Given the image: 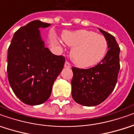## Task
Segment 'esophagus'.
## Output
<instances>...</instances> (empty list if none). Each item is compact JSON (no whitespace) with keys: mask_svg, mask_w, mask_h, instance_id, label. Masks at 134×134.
Returning a JSON list of instances; mask_svg holds the SVG:
<instances>
[{"mask_svg":"<svg viewBox=\"0 0 134 134\" xmlns=\"http://www.w3.org/2000/svg\"><path fill=\"white\" fill-rule=\"evenodd\" d=\"M64 66H65V68H71V64H70V63H69V62L68 61H65Z\"/></svg>","mask_w":134,"mask_h":134,"instance_id":"esophagus-1","label":"esophagus"}]
</instances>
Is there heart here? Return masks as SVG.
Instances as JSON below:
<instances>
[{
    "label": "heart",
    "mask_w": 134,
    "mask_h": 134,
    "mask_svg": "<svg viewBox=\"0 0 134 134\" xmlns=\"http://www.w3.org/2000/svg\"><path fill=\"white\" fill-rule=\"evenodd\" d=\"M63 40L71 47V58L79 67H90L98 63L105 57L108 49L107 38L93 31L79 30L65 32Z\"/></svg>",
    "instance_id": "obj_1"
}]
</instances>
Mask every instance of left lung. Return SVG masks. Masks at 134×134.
<instances>
[{"label": "left lung", "instance_id": "obj_1", "mask_svg": "<svg viewBox=\"0 0 134 134\" xmlns=\"http://www.w3.org/2000/svg\"><path fill=\"white\" fill-rule=\"evenodd\" d=\"M99 30L108 42L109 49L104 59L90 69L72 68L73 98L86 107L98 105L107 98L116 86L120 68V49L115 38L100 28Z\"/></svg>", "mask_w": 134, "mask_h": 134}]
</instances>
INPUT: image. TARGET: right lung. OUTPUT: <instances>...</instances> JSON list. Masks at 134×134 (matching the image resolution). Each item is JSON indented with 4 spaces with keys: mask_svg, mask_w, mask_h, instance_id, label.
<instances>
[{
    "mask_svg": "<svg viewBox=\"0 0 134 134\" xmlns=\"http://www.w3.org/2000/svg\"><path fill=\"white\" fill-rule=\"evenodd\" d=\"M50 25L34 20L14 34L8 49L7 73L14 94L25 104L38 105L49 98L53 83L63 70L65 57L44 47L39 27Z\"/></svg>",
    "mask_w": 134,
    "mask_h": 134,
    "instance_id": "right-lung-1",
    "label": "right lung"
}]
</instances>
